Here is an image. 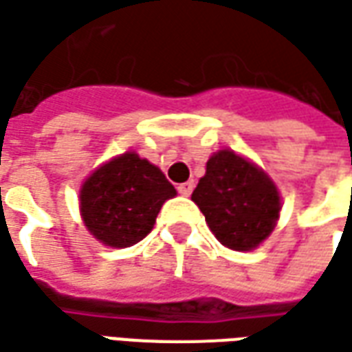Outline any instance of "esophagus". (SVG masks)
I'll return each instance as SVG.
<instances>
[{"label":"esophagus","instance_id":"34e87169","mask_svg":"<svg viewBox=\"0 0 352 352\" xmlns=\"http://www.w3.org/2000/svg\"><path fill=\"white\" fill-rule=\"evenodd\" d=\"M177 190H179V194H183V196H190L194 190V183L192 181H188V183H183L177 186Z\"/></svg>","mask_w":352,"mask_h":352}]
</instances>
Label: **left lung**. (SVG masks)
I'll return each mask as SVG.
<instances>
[{
    "mask_svg": "<svg viewBox=\"0 0 352 352\" xmlns=\"http://www.w3.org/2000/svg\"><path fill=\"white\" fill-rule=\"evenodd\" d=\"M192 201L219 242L236 252L255 250L267 240L282 208L272 179L232 151H219L208 160Z\"/></svg>",
    "mask_w": 352,
    "mask_h": 352,
    "instance_id": "left-lung-1",
    "label": "left lung"
}]
</instances>
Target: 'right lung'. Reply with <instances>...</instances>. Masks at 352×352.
Instances as JSON below:
<instances>
[{
	"mask_svg": "<svg viewBox=\"0 0 352 352\" xmlns=\"http://www.w3.org/2000/svg\"><path fill=\"white\" fill-rule=\"evenodd\" d=\"M175 194L160 168L125 152L95 169L82 184L83 225L104 245L129 248L151 232L164 201Z\"/></svg>",
	"mask_w": 352,
	"mask_h": 352,
	"instance_id": "obj_1",
	"label": "right lung"
}]
</instances>
